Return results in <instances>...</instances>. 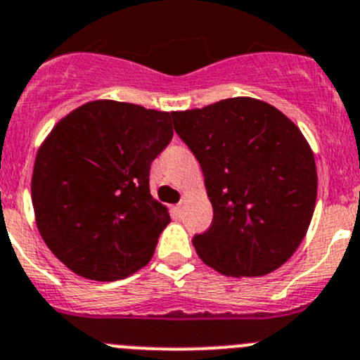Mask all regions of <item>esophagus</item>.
<instances>
[{
	"mask_svg": "<svg viewBox=\"0 0 360 360\" xmlns=\"http://www.w3.org/2000/svg\"><path fill=\"white\" fill-rule=\"evenodd\" d=\"M172 212L176 216H183V212H184V202H179V204H176L172 207Z\"/></svg>",
	"mask_w": 360,
	"mask_h": 360,
	"instance_id": "obj_1",
	"label": "esophagus"
}]
</instances>
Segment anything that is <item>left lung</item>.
Wrapping results in <instances>:
<instances>
[{
	"instance_id": "left-lung-1",
	"label": "left lung",
	"mask_w": 360,
	"mask_h": 360,
	"mask_svg": "<svg viewBox=\"0 0 360 360\" xmlns=\"http://www.w3.org/2000/svg\"><path fill=\"white\" fill-rule=\"evenodd\" d=\"M200 163L212 223L193 237L204 264L225 276L257 278L285 264L316 204L313 149L297 124L251 96L172 112Z\"/></svg>"
}]
</instances>
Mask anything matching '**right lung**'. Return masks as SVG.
I'll return each instance as SVG.
<instances>
[{
    "instance_id": "1",
    "label": "right lung",
    "mask_w": 360,
    "mask_h": 360,
    "mask_svg": "<svg viewBox=\"0 0 360 360\" xmlns=\"http://www.w3.org/2000/svg\"><path fill=\"white\" fill-rule=\"evenodd\" d=\"M172 112L95 100L56 123L34 158L31 200L41 239L72 273L116 281L151 260L169 209L149 190L172 141Z\"/></svg>"
}]
</instances>
